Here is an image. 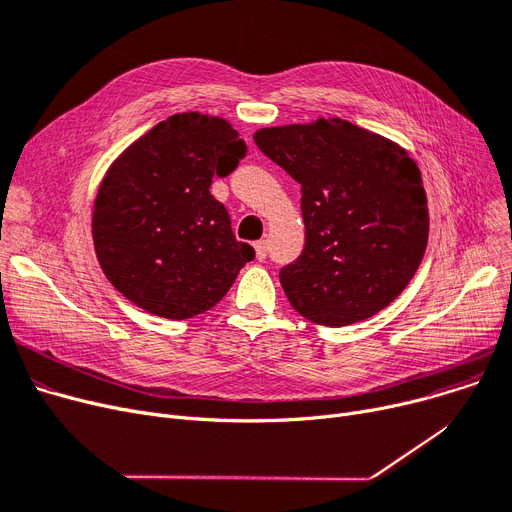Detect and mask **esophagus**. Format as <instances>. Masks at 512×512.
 Returning <instances> with one entry per match:
<instances>
[{
    "label": "esophagus",
    "mask_w": 512,
    "mask_h": 512,
    "mask_svg": "<svg viewBox=\"0 0 512 512\" xmlns=\"http://www.w3.org/2000/svg\"><path fill=\"white\" fill-rule=\"evenodd\" d=\"M255 255L259 261H265V257H267V242L265 240L255 242Z\"/></svg>",
    "instance_id": "34e87169"
}]
</instances>
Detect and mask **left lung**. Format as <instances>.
I'll return each instance as SVG.
<instances>
[{"label": "left lung", "mask_w": 512, "mask_h": 512, "mask_svg": "<svg viewBox=\"0 0 512 512\" xmlns=\"http://www.w3.org/2000/svg\"><path fill=\"white\" fill-rule=\"evenodd\" d=\"M253 139L301 184L305 247L280 270L294 311L340 328L388 307L427 247V199L409 153L340 118L263 128Z\"/></svg>", "instance_id": "obj_1"}]
</instances>
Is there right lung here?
<instances>
[{
    "label": "right lung",
    "mask_w": 512,
    "mask_h": 512,
    "mask_svg": "<svg viewBox=\"0 0 512 512\" xmlns=\"http://www.w3.org/2000/svg\"><path fill=\"white\" fill-rule=\"evenodd\" d=\"M247 145L222 118L184 112L153 126L105 174L93 209L101 270L145 311L188 319L218 305L255 249L209 193Z\"/></svg>",
    "instance_id": "obj_1"
}]
</instances>
